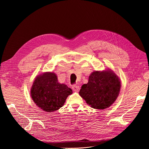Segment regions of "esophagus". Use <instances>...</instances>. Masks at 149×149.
<instances>
[{"instance_id":"esophagus-1","label":"esophagus","mask_w":149,"mask_h":149,"mask_svg":"<svg viewBox=\"0 0 149 149\" xmlns=\"http://www.w3.org/2000/svg\"><path fill=\"white\" fill-rule=\"evenodd\" d=\"M72 89L74 91L78 92V91H79V90H80V87L77 85H73L72 87Z\"/></svg>"}]
</instances>
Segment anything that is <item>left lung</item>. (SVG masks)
<instances>
[{"label": "left lung", "instance_id": "8db88e82", "mask_svg": "<svg viewBox=\"0 0 149 149\" xmlns=\"http://www.w3.org/2000/svg\"><path fill=\"white\" fill-rule=\"evenodd\" d=\"M120 88L118 77L108 69L93 72L89 75L88 83L81 86L79 94L91 107L104 109L115 102Z\"/></svg>", "mask_w": 149, "mask_h": 149}]
</instances>
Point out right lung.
I'll return each instance as SVG.
<instances>
[{"instance_id":"1","label":"right lung","mask_w":149,"mask_h":149,"mask_svg":"<svg viewBox=\"0 0 149 149\" xmlns=\"http://www.w3.org/2000/svg\"><path fill=\"white\" fill-rule=\"evenodd\" d=\"M72 89L58 82L54 72H45L36 77L31 89V97L43 111L52 112L64 105Z\"/></svg>"}]
</instances>
